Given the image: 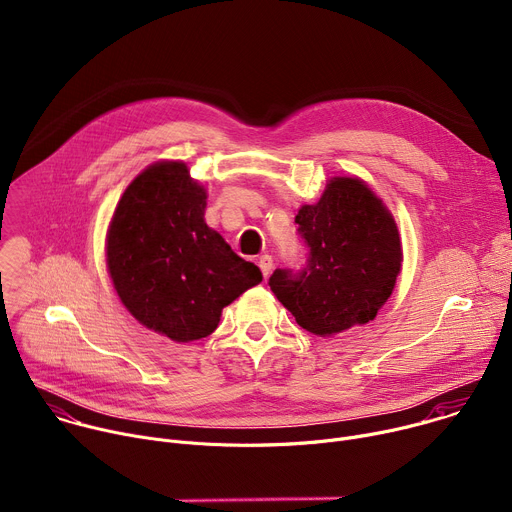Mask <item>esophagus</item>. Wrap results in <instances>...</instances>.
Wrapping results in <instances>:
<instances>
[{"mask_svg": "<svg viewBox=\"0 0 512 512\" xmlns=\"http://www.w3.org/2000/svg\"><path fill=\"white\" fill-rule=\"evenodd\" d=\"M257 263H259V269H261L263 277L267 279V275H269V273H271V269H273V259H271V255H261Z\"/></svg>", "mask_w": 512, "mask_h": 512, "instance_id": "1", "label": "esophagus"}]
</instances>
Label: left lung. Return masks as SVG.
Instances as JSON below:
<instances>
[{
    "label": "left lung",
    "instance_id": "8db88e82",
    "mask_svg": "<svg viewBox=\"0 0 512 512\" xmlns=\"http://www.w3.org/2000/svg\"><path fill=\"white\" fill-rule=\"evenodd\" d=\"M296 223L306 263L273 271L269 287L277 300L316 336L375 320L403 259L383 202L356 178H334L318 204L300 208Z\"/></svg>",
    "mask_w": 512,
    "mask_h": 512
}]
</instances>
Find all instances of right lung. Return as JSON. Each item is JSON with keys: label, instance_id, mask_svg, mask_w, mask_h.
<instances>
[{"label": "right lung", "instance_id": "add662e5", "mask_svg": "<svg viewBox=\"0 0 512 512\" xmlns=\"http://www.w3.org/2000/svg\"><path fill=\"white\" fill-rule=\"evenodd\" d=\"M204 208L188 168L160 162L127 186L109 227L107 265L121 302L176 342L212 334L223 308L263 279L204 223Z\"/></svg>", "mask_w": 512, "mask_h": 512}]
</instances>
